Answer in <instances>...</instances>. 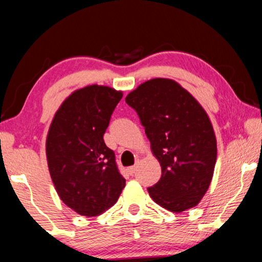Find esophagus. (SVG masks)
I'll use <instances>...</instances> for the list:
<instances>
[{
	"label": "esophagus",
	"instance_id": "esophagus-1",
	"mask_svg": "<svg viewBox=\"0 0 262 262\" xmlns=\"http://www.w3.org/2000/svg\"><path fill=\"white\" fill-rule=\"evenodd\" d=\"M136 170H137V165H134V166L128 167V172H130L131 175H134V173L136 172Z\"/></svg>",
	"mask_w": 262,
	"mask_h": 262
}]
</instances>
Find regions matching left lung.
I'll list each match as a JSON object with an SVG mask.
<instances>
[{"label":"left lung","mask_w":262,"mask_h":262,"mask_svg":"<svg viewBox=\"0 0 262 262\" xmlns=\"http://www.w3.org/2000/svg\"><path fill=\"white\" fill-rule=\"evenodd\" d=\"M150 149L161 166L150 198L172 212L199 204L209 189L217 158L214 127L200 103L171 79L148 80L128 93Z\"/></svg>","instance_id":"1"}]
</instances>
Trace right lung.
Here are the masks:
<instances>
[{"instance_id": "right-lung-1", "label": "right lung", "mask_w": 262, "mask_h": 262, "mask_svg": "<svg viewBox=\"0 0 262 262\" xmlns=\"http://www.w3.org/2000/svg\"><path fill=\"white\" fill-rule=\"evenodd\" d=\"M122 92L90 85L68 96L54 114L46 138L51 179L59 198L79 215H101L125 187L114 151L105 146L108 127Z\"/></svg>"}]
</instances>
